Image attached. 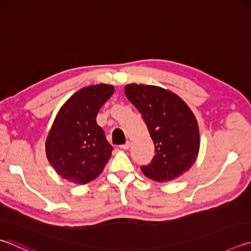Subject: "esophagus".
<instances>
[{"label": "esophagus", "mask_w": 251, "mask_h": 251, "mask_svg": "<svg viewBox=\"0 0 251 251\" xmlns=\"http://www.w3.org/2000/svg\"><path fill=\"white\" fill-rule=\"evenodd\" d=\"M129 146H130V143H129V141H126L125 144L120 145V148H121V149H124V150H127V149L129 148Z\"/></svg>", "instance_id": "esophagus-1"}]
</instances>
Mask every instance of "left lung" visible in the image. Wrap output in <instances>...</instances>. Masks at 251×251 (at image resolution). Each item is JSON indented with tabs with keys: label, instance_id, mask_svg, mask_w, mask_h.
Here are the masks:
<instances>
[{
	"label": "left lung",
	"instance_id": "obj_1",
	"mask_svg": "<svg viewBox=\"0 0 251 251\" xmlns=\"http://www.w3.org/2000/svg\"><path fill=\"white\" fill-rule=\"evenodd\" d=\"M126 98L137 108L154 145V157L141 166L144 175L158 182L176 179L197 160L200 133L197 118L176 94L159 86L128 84Z\"/></svg>",
	"mask_w": 251,
	"mask_h": 251
}]
</instances>
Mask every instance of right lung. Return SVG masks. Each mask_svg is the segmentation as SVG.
I'll list each match as a JSON object with an SVG mask.
<instances>
[{"label":"right lung","mask_w":251,"mask_h":251,"mask_svg":"<svg viewBox=\"0 0 251 251\" xmlns=\"http://www.w3.org/2000/svg\"><path fill=\"white\" fill-rule=\"evenodd\" d=\"M113 92L110 84L85 86L59 110L47 137L46 154L63 179L88 183L103 171L111 158L113 147L97 124V115Z\"/></svg>","instance_id":"1"}]
</instances>
